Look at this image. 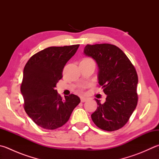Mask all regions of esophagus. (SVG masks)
Wrapping results in <instances>:
<instances>
[{
    "mask_svg": "<svg viewBox=\"0 0 159 159\" xmlns=\"http://www.w3.org/2000/svg\"><path fill=\"white\" fill-rule=\"evenodd\" d=\"M86 100H87V98H86L81 97V102H86Z\"/></svg>",
    "mask_w": 159,
    "mask_h": 159,
    "instance_id": "34e87169",
    "label": "esophagus"
}]
</instances>
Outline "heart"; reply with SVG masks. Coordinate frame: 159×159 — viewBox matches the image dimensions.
Returning a JSON list of instances; mask_svg holds the SVG:
<instances>
[{"instance_id":"1","label":"heart","mask_w":159,"mask_h":159,"mask_svg":"<svg viewBox=\"0 0 159 159\" xmlns=\"http://www.w3.org/2000/svg\"><path fill=\"white\" fill-rule=\"evenodd\" d=\"M82 61H84V62H93V63H94L93 60V59H91V58H85V59H84Z\"/></svg>"}]
</instances>
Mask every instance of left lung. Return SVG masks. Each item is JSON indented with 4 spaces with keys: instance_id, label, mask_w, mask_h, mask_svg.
Wrapping results in <instances>:
<instances>
[{
    "instance_id": "obj_1",
    "label": "left lung",
    "mask_w": 159,
    "mask_h": 159,
    "mask_svg": "<svg viewBox=\"0 0 159 159\" xmlns=\"http://www.w3.org/2000/svg\"><path fill=\"white\" fill-rule=\"evenodd\" d=\"M84 54L94 59L98 67V80L107 95L92 120L101 129L113 131L127 123L138 102V75L135 68L122 50L109 43L86 45Z\"/></svg>"
}]
</instances>
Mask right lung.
Wrapping results in <instances>:
<instances>
[{"mask_svg":"<svg viewBox=\"0 0 159 159\" xmlns=\"http://www.w3.org/2000/svg\"><path fill=\"white\" fill-rule=\"evenodd\" d=\"M79 46L47 48L33 55L25 66L20 85L24 109L41 127L55 129L63 126L80 102L74 94L63 100L55 90L66 64Z\"/></svg>","mask_w":159,"mask_h":159,"instance_id":"1","label":"right lung"}]
</instances>
